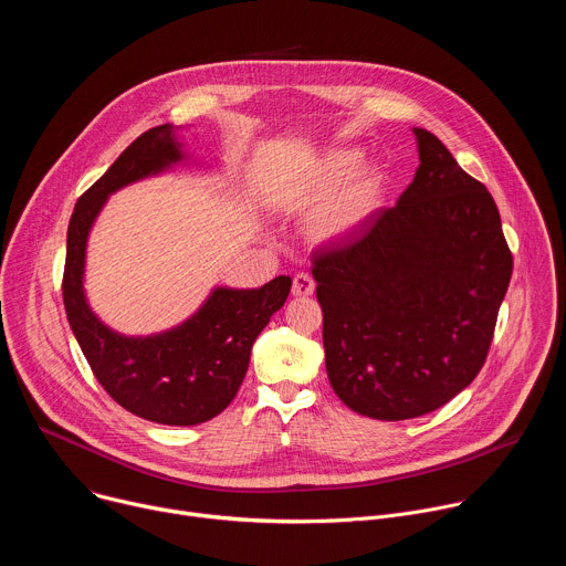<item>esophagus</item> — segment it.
<instances>
[{
  "label": "esophagus",
  "mask_w": 566,
  "mask_h": 566,
  "mask_svg": "<svg viewBox=\"0 0 566 566\" xmlns=\"http://www.w3.org/2000/svg\"><path fill=\"white\" fill-rule=\"evenodd\" d=\"M313 291H315V282H313L311 275L297 273V275L293 277V289H291V293H293L295 297H308V295H313Z\"/></svg>",
  "instance_id": "1"
}]
</instances>
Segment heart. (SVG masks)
Segmentation results:
<instances>
[{
    "label": "heart",
    "instance_id": "b5f03b06",
    "mask_svg": "<svg viewBox=\"0 0 566 566\" xmlns=\"http://www.w3.org/2000/svg\"><path fill=\"white\" fill-rule=\"evenodd\" d=\"M358 145H338L322 151L282 192L291 212H313V232L325 244L356 234L380 208L385 172L367 164Z\"/></svg>",
    "mask_w": 566,
    "mask_h": 566
}]
</instances>
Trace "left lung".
I'll list each match as a JSON object with an SVG mask.
<instances>
[{"label":"left lung","mask_w":566,"mask_h":566,"mask_svg":"<svg viewBox=\"0 0 566 566\" xmlns=\"http://www.w3.org/2000/svg\"><path fill=\"white\" fill-rule=\"evenodd\" d=\"M412 132L415 181L311 269L329 382L378 421L423 417L474 380L513 273L491 192Z\"/></svg>","instance_id":"1"}]
</instances>
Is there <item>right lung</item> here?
<instances>
[{"instance_id":"1","label":"right lung","mask_w":566,"mask_h":566,"mask_svg":"<svg viewBox=\"0 0 566 566\" xmlns=\"http://www.w3.org/2000/svg\"><path fill=\"white\" fill-rule=\"evenodd\" d=\"M179 132L175 125L147 129L77 199L66 230L62 297L80 349L118 406L160 426H199L230 406L255 338L289 297L291 277L280 275L262 289L214 286L181 325L149 336L107 327L85 293L87 241L101 210L120 188L186 166L190 154Z\"/></svg>"}]
</instances>
